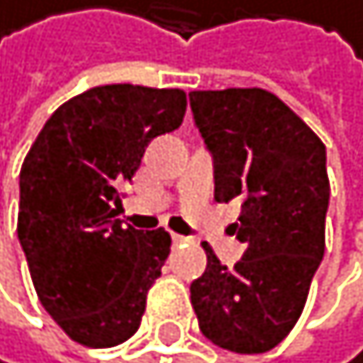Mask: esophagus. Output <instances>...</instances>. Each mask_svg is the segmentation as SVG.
Returning a JSON list of instances; mask_svg holds the SVG:
<instances>
[{
    "label": "esophagus",
    "mask_w": 363,
    "mask_h": 363,
    "mask_svg": "<svg viewBox=\"0 0 363 363\" xmlns=\"http://www.w3.org/2000/svg\"><path fill=\"white\" fill-rule=\"evenodd\" d=\"M171 240H174V245H185V242H189V238L178 235V233H171Z\"/></svg>",
    "instance_id": "34e87169"
}]
</instances>
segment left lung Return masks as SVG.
<instances>
[{"label":"left lung","mask_w":363,"mask_h":363,"mask_svg":"<svg viewBox=\"0 0 363 363\" xmlns=\"http://www.w3.org/2000/svg\"><path fill=\"white\" fill-rule=\"evenodd\" d=\"M194 125L213 157L215 199L238 201L245 256L219 263L189 286L199 330L240 354L281 343L300 318L325 254L330 206L325 144L295 111L263 89L189 93Z\"/></svg>","instance_id":"1"}]
</instances>
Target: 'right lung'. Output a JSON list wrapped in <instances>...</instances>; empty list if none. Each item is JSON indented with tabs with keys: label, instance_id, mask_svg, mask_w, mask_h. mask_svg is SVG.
Returning <instances> with one entry per match:
<instances>
[{
	"label": "right lung",
	"instance_id": "right-lung-1",
	"mask_svg": "<svg viewBox=\"0 0 363 363\" xmlns=\"http://www.w3.org/2000/svg\"><path fill=\"white\" fill-rule=\"evenodd\" d=\"M180 89L107 84L48 118L20 171L18 238L40 304L72 341L111 347L139 330L171 238L123 228L118 187L155 139L180 128Z\"/></svg>",
	"mask_w": 363,
	"mask_h": 363
}]
</instances>
